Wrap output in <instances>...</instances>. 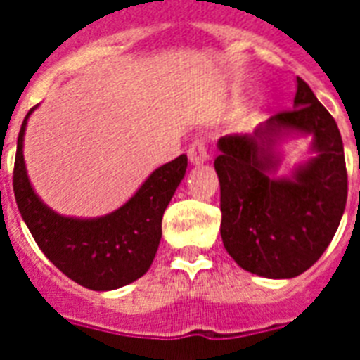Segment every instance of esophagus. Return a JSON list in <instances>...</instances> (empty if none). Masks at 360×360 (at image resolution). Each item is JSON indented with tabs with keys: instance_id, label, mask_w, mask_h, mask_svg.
<instances>
[{
	"instance_id": "esophagus-1",
	"label": "esophagus",
	"mask_w": 360,
	"mask_h": 360,
	"mask_svg": "<svg viewBox=\"0 0 360 360\" xmlns=\"http://www.w3.org/2000/svg\"><path fill=\"white\" fill-rule=\"evenodd\" d=\"M188 158H191L192 164H203L205 160H209V151L205 141L203 140H194L188 147Z\"/></svg>"
}]
</instances>
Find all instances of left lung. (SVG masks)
Instances as JSON below:
<instances>
[{"instance_id":"8db88e82","label":"left lung","mask_w":360,"mask_h":360,"mask_svg":"<svg viewBox=\"0 0 360 360\" xmlns=\"http://www.w3.org/2000/svg\"><path fill=\"white\" fill-rule=\"evenodd\" d=\"M313 134L316 157L290 180H274L282 134ZM220 236L239 267L265 278H293L318 262L335 237L347 200L344 143L336 121L302 78L293 110L259 124L254 134L219 140Z\"/></svg>"}]
</instances>
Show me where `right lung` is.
<instances>
[{
	"label": "right lung",
	"instance_id": "right-lung-1",
	"mask_svg": "<svg viewBox=\"0 0 360 360\" xmlns=\"http://www.w3.org/2000/svg\"><path fill=\"white\" fill-rule=\"evenodd\" d=\"M25 115L14 158L13 188L22 219L44 256L87 290L108 291L149 271L162 237V214L186 172V155L157 168L123 207L101 219H70L39 200L25 172Z\"/></svg>",
	"mask_w": 360,
	"mask_h": 360
}]
</instances>
